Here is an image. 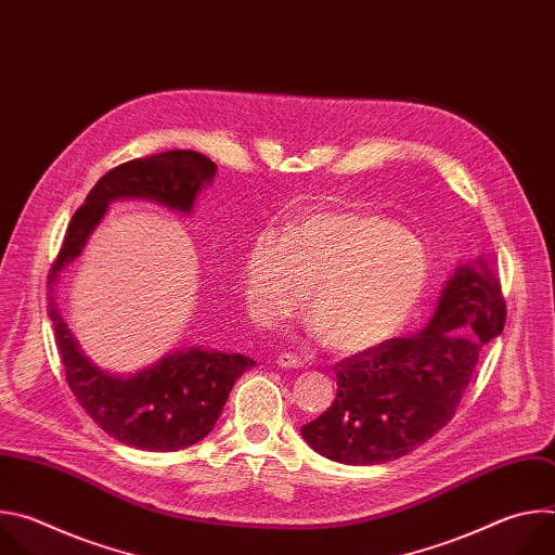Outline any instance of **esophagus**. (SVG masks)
<instances>
[{
	"label": "esophagus",
	"instance_id": "1",
	"mask_svg": "<svg viewBox=\"0 0 555 555\" xmlns=\"http://www.w3.org/2000/svg\"><path fill=\"white\" fill-rule=\"evenodd\" d=\"M276 364H279L281 369H300L305 362H302L298 356L283 351V353L276 356Z\"/></svg>",
	"mask_w": 555,
	"mask_h": 555
}]
</instances>
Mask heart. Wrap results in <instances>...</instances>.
<instances>
[{
  "mask_svg": "<svg viewBox=\"0 0 555 555\" xmlns=\"http://www.w3.org/2000/svg\"><path fill=\"white\" fill-rule=\"evenodd\" d=\"M430 279L426 246L371 210H313L283 236L257 234L242 259L253 319L274 327L310 287L311 332L336 353L386 345L415 315Z\"/></svg>",
  "mask_w": 555,
  "mask_h": 555,
  "instance_id": "b5f03b06",
  "label": "heart"
}]
</instances>
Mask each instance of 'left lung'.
<instances>
[{
	"instance_id": "left-lung-1",
	"label": "left lung",
	"mask_w": 555,
	"mask_h": 555,
	"mask_svg": "<svg viewBox=\"0 0 555 555\" xmlns=\"http://www.w3.org/2000/svg\"><path fill=\"white\" fill-rule=\"evenodd\" d=\"M503 325L505 300L488 261L459 263L417 336L392 338L336 366V400L300 428L302 439L345 465L413 452L454 417L481 349Z\"/></svg>"
}]
</instances>
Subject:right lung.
Returning <instances> with one entry per match:
<instances>
[{"label": "right lung", "instance_id": "1", "mask_svg": "<svg viewBox=\"0 0 555 555\" xmlns=\"http://www.w3.org/2000/svg\"><path fill=\"white\" fill-rule=\"evenodd\" d=\"M215 173L210 157L191 149L155 153L112 169L74 212L50 270L48 315L67 384L78 404L109 437L138 450L176 452L202 441L215 428L236 377L257 362L242 353L184 347L131 375L109 373L86 356L63 321L56 283L61 272L81 257L112 202L144 199L191 215Z\"/></svg>", "mask_w": 555, "mask_h": 555}]
</instances>
